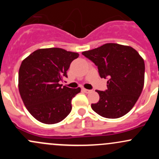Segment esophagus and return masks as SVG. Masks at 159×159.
Masks as SVG:
<instances>
[{
  "mask_svg": "<svg viewBox=\"0 0 159 159\" xmlns=\"http://www.w3.org/2000/svg\"><path fill=\"white\" fill-rule=\"evenodd\" d=\"M82 91H84V92H85V93H89V92H91V90H89V89H82Z\"/></svg>",
  "mask_w": 159,
  "mask_h": 159,
  "instance_id": "obj_1",
  "label": "esophagus"
}]
</instances>
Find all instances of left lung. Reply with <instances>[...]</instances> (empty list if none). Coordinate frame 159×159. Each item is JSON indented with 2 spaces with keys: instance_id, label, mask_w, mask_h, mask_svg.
Here are the masks:
<instances>
[{
  "instance_id": "1",
  "label": "left lung",
  "mask_w": 159,
  "mask_h": 159,
  "mask_svg": "<svg viewBox=\"0 0 159 159\" xmlns=\"http://www.w3.org/2000/svg\"><path fill=\"white\" fill-rule=\"evenodd\" d=\"M98 66L102 78H108L105 91L96 90L98 102L91 108L101 116L118 118L134 107L145 82V62L136 50L130 46L108 43L82 52Z\"/></svg>"
}]
</instances>
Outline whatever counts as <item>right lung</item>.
I'll return each instance as SVG.
<instances>
[{"mask_svg": "<svg viewBox=\"0 0 159 159\" xmlns=\"http://www.w3.org/2000/svg\"><path fill=\"white\" fill-rule=\"evenodd\" d=\"M78 53L59 48L38 49L21 62L18 74L20 97L30 115L44 124H56L71 111V100L81 89L60 84Z\"/></svg>", "mask_w": 159, "mask_h": 159, "instance_id": "obj_1", "label": "right lung"}]
</instances>
